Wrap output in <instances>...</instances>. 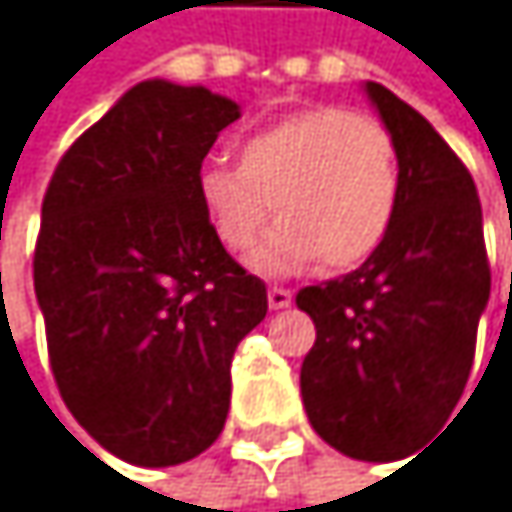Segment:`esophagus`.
<instances>
[{"label":"esophagus","instance_id":"obj_1","mask_svg":"<svg viewBox=\"0 0 512 512\" xmlns=\"http://www.w3.org/2000/svg\"><path fill=\"white\" fill-rule=\"evenodd\" d=\"M291 300H294V294H291L288 288L273 285V288L267 291V303H270V309H288V306H291Z\"/></svg>","mask_w":512,"mask_h":512}]
</instances>
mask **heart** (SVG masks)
Instances as JSON below:
<instances>
[{
	"label": "heart",
	"mask_w": 512,
	"mask_h": 512,
	"mask_svg": "<svg viewBox=\"0 0 512 512\" xmlns=\"http://www.w3.org/2000/svg\"><path fill=\"white\" fill-rule=\"evenodd\" d=\"M397 200L391 130L343 105L285 115L239 145L236 166L209 163L200 172L203 212L227 251L245 254L273 212L282 218L251 258L270 276L318 258L337 270L367 261L391 230Z\"/></svg>",
	"instance_id": "1"
}]
</instances>
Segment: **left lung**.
I'll list each match as a JSON object with an SVG mask.
<instances>
[{
	"label": "left lung",
	"mask_w": 512,
	"mask_h": 512,
	"mask_svg": "<svg viewBox=\"0 0 512 512\" xmlns=\"http://www.w3.org/2000/svg\"><path fill=\"white\" fill-rule=\"evenodd\" d=\"M367 93L397 145L400 200L370 258L297 306L315 321L300 394L315 434L361 461L416 452L467 385L492 270L477 185L443 136L388 87Z\"/></svg>",
	"instance_id": "obj_1"
}]
</instances>
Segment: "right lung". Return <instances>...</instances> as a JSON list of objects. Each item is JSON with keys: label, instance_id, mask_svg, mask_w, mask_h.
<instances>
[{"label": "right lung", "instance_id": "add662e5", "mask_svg": "<svg viewBox=\"0 0 512 512\" xmlns=\"http://www.w3.org/2000/svg\"><path fill=\"white\" fill-rule=\"evenodd\" d=\"M239 105L142 81L60 157L32 279L63 404L112 455L169 467L224 431L230 361L267 315L200 203V169Z\"/></svg>", "mask_w": 512, "mask_h": 512}]
</instances>
